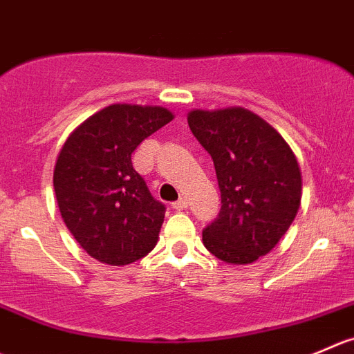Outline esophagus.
I'll use <instances>...</instances> for the list:
<instances>
[{"mask_svg":"<svg viewBox=\"0 0 354 354\" xmlns=\"http://www.w3.org/2000/svg\"><path fill=\"white\" fill-rule=\"evenodd\" d=\"M188 202L185 201V198H178L176 202H173V209H176V211H183V209H187Z\"/></svg>","mask_w":354,"mask_h":354,"instance_id":"34e87169","label":"esophagus"}]
</instances>
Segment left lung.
<instances>
[{
	"instance_id": "obj_1",
	"label": "left lung",
	"mask_w": 354,
	"mask_h": 354,
	"mask_svg": "<svg viewBox=\"0 0 354 354\" xmlns=\"http://www.w3.org/2000/svg\"><path fill=\"white\" fill-rule=\"evenodd\" d=\"M188 126L214 162L221 209L202 232L205 249L232 264L268 254L301 205V169L289 143L242 107L188 112Z\"/></svg>"
}]
</instances>
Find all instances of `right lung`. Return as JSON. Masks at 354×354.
Here are the masks:
<instances>
[{
    "label": "right lung",
    "instance_id": "add662e5",
    "mask_svg": "<svg viewBox=\"0 0 354 354\" xmlns=\"http://www.w3.org/2000/svg\"><path fill=\"white\" fill-rule=\"evenodd\" d=\"M173 118L164 107L114 104L65 140L53 171L58 209L79 245L100 263L124 266L156 247L166 207L135 171L131 153Z\"/></svg>",
    "mask_w": 354,
    "mask_h": 354
}]
</instances>
